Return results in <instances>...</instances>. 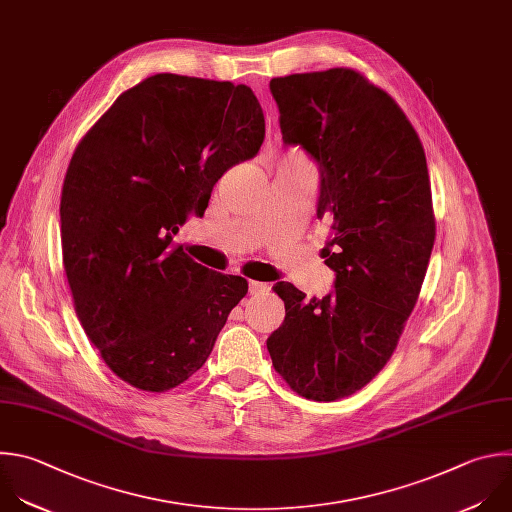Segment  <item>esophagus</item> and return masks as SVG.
Masks as SVG:
<instances>
[{
	"instance_id": "1",
	"label": "esophagus",
	"mask_w": 512,
	"mask_h": 512,
	"mask_svg": "<svg viewBox=\"0 0 512 512\" xmlns=\"http://www.w3.org/2000/svg\"><path fill=\"white\" fill-rule=\"evenodd\" d=\"M269 289L267 283H261V281H249V293L251 295H259V293H265Z\"/></svg>"
}]
</instances>
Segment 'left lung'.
Instances as JSON below:
<instances>
[{
	"label": "left lung",
	"mask_w": 512,
	"mask_h": 512,
	"mask_svg": "<svg viewBox=\"0 0 512 512\" xmlns=\"http://www.w3.org/2000/svg\"><path fill=\"white\" fill-rule=\"evenodd\" d=\"M285 144L319 164L317 219L335 289L305 299L273 289L285 319L267 339L275 372L315 402L346 398L392 358L418 301L436 239L424 146L396 100L352 68L273 78Z\"/></svg>",
	"instance_id": "left-lung-1"
}]
</instances>
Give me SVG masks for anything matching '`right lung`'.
Instances as JSON below:
<instances>
[{"mask_svg": "<svg viewBox=\"0 0 512 512\" xmlns=\"http://www.w3.org/2000/svg\"><path fill=\"white\" fill-rule=\"evenodd\" d=\"M263 138L249 86L156 74L78 142L60 201L64 271L90 342L132 388L160 394L187 382L247 295L245 277L195 263L173 235Z\"/></svg>", "mask_w": 512, "mask_h": 512, "instance_id": "1", "label": "right lung"}]
</instances>
